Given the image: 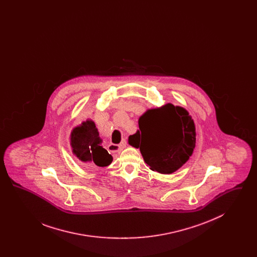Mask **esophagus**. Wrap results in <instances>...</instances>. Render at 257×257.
Segmentation results:
<instances>
[{
  "instance_id": "esophagus-1",
  "label": "esophagus",
  "mask_w": 257,
  "mask_h": 257,
  "mask_svg": "<svg viewBox=\"0 0 257 257\" xmlns=\"http://www.w3.org/2000/svg\"><path fill=\"white\" fill-rule=\"evenodd\" d=\"M126 145H127L126 140H123L122 142L120 143V145L110 144L109 147H108V150H109L110 152H112V153H114V152H119V151H121L122 149H124V148L126 147Z\"/></svg>"
}]
</instances>
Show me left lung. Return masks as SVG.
I'll return each instance as SVG.
<instances>
[{"label":"left lung","instance_id":"8db88e82","mask_svg":"<svg viewBox=\"0 0 257 257\" xmlns=\"http://www.w3.org/2000/svg\"><path fill=\"white\" fill-rule=\"evenodd\" d=\"M129 144L140 148L150 170L170 174L180 169L196 147V127L189 112L171 103L148 110L139 119Z\"/></svg>","mask_w":257,"mask_h":257}]
</instances>
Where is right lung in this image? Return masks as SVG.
Instances as JSON below:
<instances>
[{"mask_svg": "<svg viewBox=\"0 0 257 257\" xmlns=\"http://www.w3.org/2000/svg\"><path fill=\"white\" fill-rule=\"evenodd\" d=\"M70 141L72 151L80 161L98 167H107L111 163L112 157L101 146L102 140L92 120L87 119L80 126L75 127L71 132Z\"/></svg>", "mask_w": 257, "mask_h": 257, "instance_id": "right-lung-1", "label": "right lung"}]
</instances>
